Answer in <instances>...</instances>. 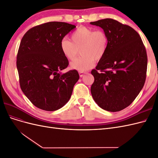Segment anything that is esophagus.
<instances>
[{"label": "esophagus", "mask_w": 158, "mask_h": 158, "mask_svg": "<svg viewBox=\"0 0 158 158\" xmlns=\"http://www.w3.org/2000/svg\"><path fill=\"white\" fill-rule=\"evenodd\" d=\"M88 73L87 72H83V71H80L79 73V75H80V77H83V76L85 75V74H87Z\"/></svg>", "instance_id": "34e87169"}]
</instances>
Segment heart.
<instances>
[{
    "label": "heart",
    "instance_id": "1",
    "mask_svg": "<svg viewBox=\"0 0 158 158\" xmlns=\"http://www.w3.org/2000/svg\"><path fill=\"white\" fill-rule=\"evenodd\" d=\"M70 40L64 38L60 42V49L64 56L73 60L78 55L79 59L71 63L72 69L84 71L92 68L95 60H101L106 54L108 47V37L102 30L80 26L70 35Z\"/></svg>",
    "mask_w": 158,
    "mask_h": 158
}]
</instances>
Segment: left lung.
<instances>
[{
  "instance_id": "1",
  "label": "left lung",
  "mask_w": 158,
  "mask_h": 158,
  "mask_svg": "<svg viewBox=\"0 0 158 158\" xmlns=\"http://www.w3.org/2000/svg\"><path fill=\"white\" fill-rule=\"evenodd\" d=\"M91 24L101 27L108 37L106 54L91 73V93L104 110L121 111L133 102L144 86L148 57L139 34L132 27L111 18Z\"/></svg>"
}]
</instances>
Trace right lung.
<instances>
[{"label": "right lung", "instance_id": "obj_1", "mask_svg": "<svg viewBox=\"0 0 158 158\" xmlns=\"http://www.w3.org/2000/svg\"><path fill=\"white\" fill-rule=\"evenodd\" d=\"M76 26L50 22L33 27L21 40L16 66L21 89L34 106L53 111L69 102L79 79L77 70L64 74L69 60L60 49L64 37Z\"/></svg>", "mask_w": 158, "mask_h": 158}]
</instances>
